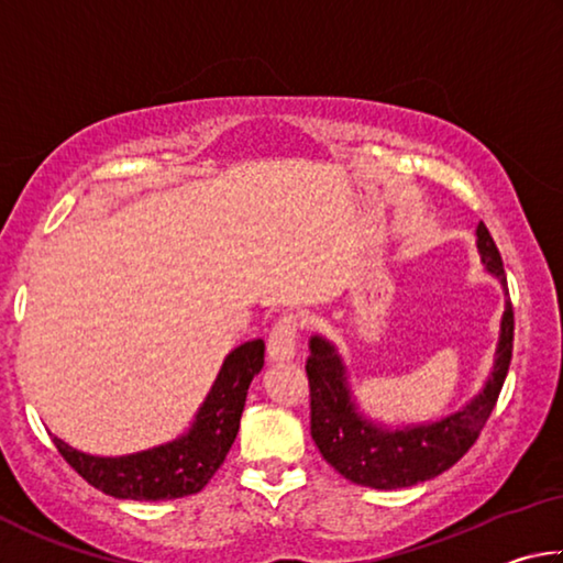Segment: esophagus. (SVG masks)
Masks as SVG:
<instances>
[{
  "mask_svg": "<svg viewBox=\"0 0 563 563\" xmlns=\"http://www.w3.org/2000/svg\"><path fill=\"white\" fill-rule=\"evenodd\" d=\"M298 330L300 322L295 316H283L268 338V360L271 362H288L295 357L298 350Z\"/></svg>",
  "mask_w": 563,
  "mask_h": 563,
  "instance_id": "esophagus-1",
  "label": "esophagus"
}]
</instances>
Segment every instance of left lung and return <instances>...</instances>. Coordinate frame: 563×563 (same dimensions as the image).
<instances>
[{"label":"left lung","instance_id":"left-lung-1","mask_svg":"<svg viewBox=\"0 0 563 563\" xmlns=\"http://www.w3.org/2000/svg\"><path fill=\"white\" fill-rule=\"evenodd\" d=\"M476 247L487 273L507 290L501 255L494 245L487 225H476ZM509 295V290H507ZM514 347V310L511 300L504 305L497 357L482 393L470 399L460 412L437 422L407 424L389 430L375 424L360 412L347 385L345 362L328 338H310V355L305 373L310 383V434L320 454L345 479L373 489H405L419 482L434 479L450 470L476 442L487 424L504 379L509 373Z\"/></svg>","mask_w":563,"mask_h":563}]
</instances>
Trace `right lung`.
I'll list each match as a JSON object with an SVG mask.
<instances>
[{
  "instance_id": "add662e5",
  "label": "right lung",
  "mask_w": 563,
  "mask_h": 563,
  "mask_svg": "<svg viewBox=\"0 0 563 563\" xmlns=\"http://www.w3.org/2000/svg\"><path fill=\"white\" fill-rule=\"evenodd\" d=\"M263 340L243 342L228 352L194 424L174 442L123 456H93L54 437L56 450L91 487L109 497L164 501L198 494L235 442L247 387L263 369Z\"/></svg>"
}]
</instances>
